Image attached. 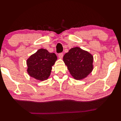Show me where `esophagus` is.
<instances>
[{
	"mask_svg": "<svg viewBox=\"0 0 121 121\" xmlns=\"http://www.w3.org/2000/svg\"><path fill=\"white\" fill-rule=\"evenodd\" d=\"M58 56H59V58H60V59H62L63 56V53H59V54H58Z\"/></svg>",
	"mask_w": 121,
	"mask_h": 121,
	"instance_id": "1",
	"label": "esophagus"
}]
</instances>
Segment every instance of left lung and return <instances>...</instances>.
<instances>
[{
    "label": "left lung",
    "instance_id": "8db88e82",
    "mask_svg": "<svg viewBox=\"0 0 121 121\" xmlns=\"http://www.w3.org/2000/svg\"><path fill=\"white\" fill-rule=\"evenodd\" d=\"M69 73L76 80L86 78L93 69V56L79 47L71 48L63 56Z\"/></svg>",
    "mask_w": 121,
    "mask_h": 121
}]
</instances>
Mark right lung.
Segmentation results:
<instances>
[{
  "instance_id": "obj_1",
  "label": "right lung",
  "mask_w": 121,
  "mask_h": 121,
  "mask_svg": "<svg viewBox=\"0 0 121 121\" xmlns=\"http://www.w3.org/2000/svg\"><path fill=\"white\" fill-rule=\"evenodd\" d=\"M57 60L55 53H50L46 49H40L27 59V72L36 80L43 81L49 78L52 66Z\"/></svg>"
}]
</instances>
